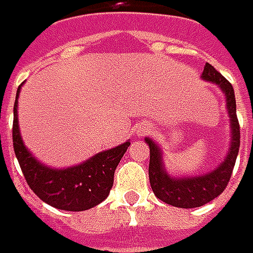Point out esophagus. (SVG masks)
I'll return each instance as SVG.
<instances>
[{
    "label": "esophagus",
    "mask_w": 253,
    "mask_h": 253,
    "mask_svg": "<svg viewBox=\"0 0 253 253\" xmlns=\"http://www.w3.org/2000/svg\"><path fill=\"white\" fill-rule=\"evenodd\" d=\"M146 132H149V125H146V124H142L141 126L138 128V135H145Z\"/></svg>",
    "instance_id": "esophagus-1"
}]
</instances>
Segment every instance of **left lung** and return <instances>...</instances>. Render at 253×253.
<instances>
[{
    "label": "left lung",
    "instance_id": "obj_1",
    "mask_svg": "<svg viewBox=\"0 0 253 253\" xmlns=\"http://www.w3.org/2000/svg\"><path fill=\"white\" fill-rule=\"evenodd\" d=\"M204 82L218 85L224 92L225 105L229 117V129H231V143L227 156L218 166L209 173L199 176H173L165 168L163 151L151 138H145L149 145L151 161H149V181L155 196L163 203L179 207V209H196L210 203L218 197L228 184L232 169L239 151V124L237 118V102L234 88L222 74L218 73L210 63H206L201 74Z\"/></svg>",
    "mask_w": 253,
    "mask_h": 253
}]
</instances>
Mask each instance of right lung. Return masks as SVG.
Wrapping results in <instances>:
<instances>
[{
	"label": "right lung",
	"instance_id": "obj_1",
	"mask_svg": "<svg viewBox=\"0 0 253 253\" xmlns=\"http://www.w3.org/2000/svg\"><path fill=\"white\" fill-rule=\"evenodd\" d=\"M18 87L14 105L12 142L16 159L26 183L46 204L64 211H85L108 197L114 173L131 142L126 141L108 151L95 153L90 159L70 168L56 169L39 162L25 146L18 124Z\"/></svg>",
	"mask_w": 253,
	"mask_h": 253
}]
</instances>
